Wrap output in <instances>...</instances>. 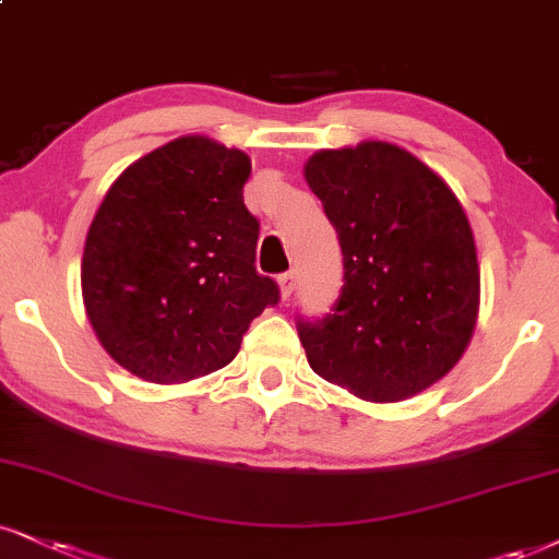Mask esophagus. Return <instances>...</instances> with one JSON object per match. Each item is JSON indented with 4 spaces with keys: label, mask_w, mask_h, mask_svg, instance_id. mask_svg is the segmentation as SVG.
Returning <instances> with one entry per match:
<instances>
[{
    "label": "esophagus",
    "mask_w": 559,
    "mask_h": 559,
    "mask_svg": "<svg viewBox=\"0 0 559 559\" xmlns=\"http://www.w3.org/2000/svg\"><path fill=\"white\" fill-rule=\"evenodd\" d=\"M295 287H298V277H295V272H287L280 277V293H282V300H290Z\"/></svg>",
    "instance_id": "esophagus-1"
}]
</instances>
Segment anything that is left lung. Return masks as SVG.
<instances>
[{"label":"left lung","mask_w":559,"mask_h":559,"mask_svg":"<svg viewBox=\"0 0 559 559\" xmlns=\"http://www.w3.org/2000/svg\"><path fill=\"white\" fill-rule=\"evenodd\" d=\"M302 176L344 259L334 313L298 326L313 373L373 404L430 389L477 326L479 264L464 206L436 170L391 142L319 150Z\"/></svg>","instance_id":"8db88e82"}]
</instances>
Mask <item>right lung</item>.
Returning a JSON list of instances; mask_svg holds the SVG:
<instances>
[{
  "mask_svg": "<svg viewBox=\"0 0 559 559\" xmlns=\"http://www.w3.org/2000/svg\"><path fill=\"white\" fill-rule=\"evenodd\" d=\"M248 176L243 150L186 134L134 160L103 197L82 253V302L103 349L142 381L225 368L280 300L257 272Z\"/></svg>",
  "mask_w": 559,
  "mask_h": 559,
  "instance_id": "1",
  "label": "right lung"
}]
</instances>
